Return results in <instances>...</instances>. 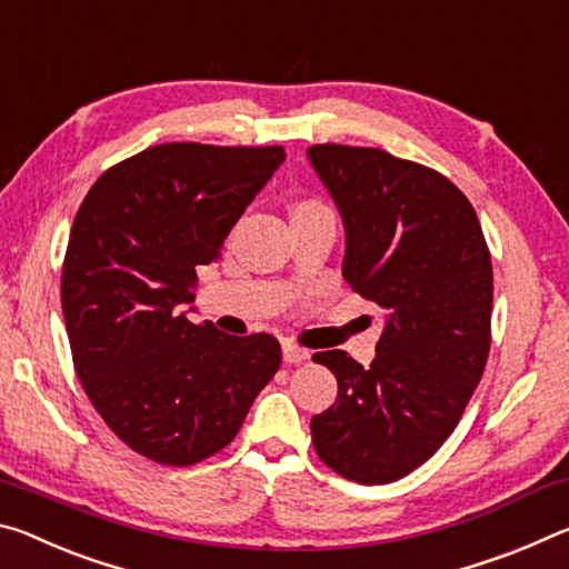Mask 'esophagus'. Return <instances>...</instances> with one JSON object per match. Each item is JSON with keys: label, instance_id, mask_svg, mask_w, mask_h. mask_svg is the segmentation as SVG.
Masks as SVG:
<instances>
[{"label": "esophagus", "instance_id": "1", "mask_svg": "<svg viewBox=\"0 0 569 569\" xmlns=\"http://www.w3.org/2000/svg\"><path fill=\"white\" fill-rule=\"evenodd\" d=\"M282 358H284V362H292V366H297V362H302V360L310 358V350L295 346V342H284V346H282Z\"/></svg>", "mask_w": 569, "mask_h": 569}]
</instances>
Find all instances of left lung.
Returning <instances> with one entry per match:
<instances>
[{"mask_svg":"<svg viewBox=\"0 0 569 569\" xmlns=\"http://www.w3.org/2000/svg\"><path fill=\"white\" fill-rule=\"evenodd\" d=\"M346 227L342 277L386 310L376 360H312L338 400L312 416L320 459L358 483H390L441 449L477 390L491 346L489 247L469 199L439 171L380 148H307Z\"/></svg>","mask_w":569,"mask_h":569,"instance_id":"left-lung-1","label":"left lung"}]
</instances>
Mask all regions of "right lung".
I'll use <instances>...</instances> for the list:
<instances>
[{
	"mask_svg": "<svg viewBox=\"0 0 569 569\" xmlns=\"http://www.w3.org/2000/svg\"><path fill=\"white\" fill-rule=\"evenodd\" d=\"M282 161V146H153L102 173L72 221L62 315L74 372L110 431L156 463L221 451L282 362L272 335H223L181 307Z\"/></svg>",
	"mask_w": 569,
	"mask_h": 569,
	"instance_id": "add662e5",
	"label": "right lung"
}]
</instances>
